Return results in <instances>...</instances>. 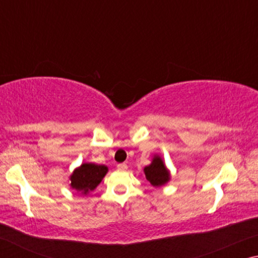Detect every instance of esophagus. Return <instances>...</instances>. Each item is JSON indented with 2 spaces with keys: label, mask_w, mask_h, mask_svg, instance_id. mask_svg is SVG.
I'll return each mask as SVG.
<instances>
[{
  "label": "esophagus",
  "mask_w": 258,
  "mask_h": 258,
  "mask_svg": "<svg viewBox=\"0 0 258 258\" xmlns=\"http://www.w3.org/2000/svg\"><path fill=\"white\" fill-rule=\"evenodd\" d=\"M117 168L120 169V171H126V169H127V165H126L125 163H121V164L117 165Z\"/></svg>",
  "instance_id": "obj_1"
}]
</instances>
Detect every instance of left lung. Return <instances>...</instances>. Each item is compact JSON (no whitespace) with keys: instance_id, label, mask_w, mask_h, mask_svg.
I'll list each match as a JSON object with an SVG mask.
<instances>
[{"instance_id":"obj_1","label":"left lung","mask_w":258,"mask_h":258,"mask_svg":"<svg viewBox=\"0 0 258 258\" xmlns=\"http://www.w3.org/2000/svg\"><path fill=\"white\" fill-rule=\"evenodd\" d=\"M143 172L147 180L155 187L163 186L171 180V172L165 165L164 159L158 154L154 155L151 163L143 168Z\"/></svg>"}]
</instances>
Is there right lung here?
<instances>
[{"label":"right lung","instance_id":"1","mask_svg":"<svg viewBox=\"0 0 258 258\" xmlns=\"http://www.w3.org/2000/svg\"><path fill=\"white\" fill-rule=\"evenodd\" d=\"M107 173L108 167L106 165L83 163L74 169L69 176V186L77 191V194L86 196L97 189Z\"/></svg>","mask_w":258,"mask_h":258}]
</instances>
